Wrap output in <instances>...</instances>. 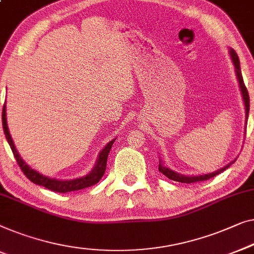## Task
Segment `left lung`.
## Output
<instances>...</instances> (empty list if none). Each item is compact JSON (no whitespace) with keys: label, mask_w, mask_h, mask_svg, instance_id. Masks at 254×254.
<instances>
[{"label":"left lung","mask_w":254,"mask_h":254,"mask_svg":"<svg viewBox=\"0 0 254 254\" xmlns=\"http://www.w3.org/2000/svg\"><path fill=\"white\" fill-rule=\"evenodd\" d=\"M230 56H231V60H233V63L235 65V71H236V74H237V79H238V82H240V88H241V91H242V95H243V100H244V104H245V111H246V119H248L249 117V110H250V97H249V93H248V89H246L244 81H243V76H242V72H241V66H240V60H238V56L236 54V51L234 49H230ZM235 161V160H234ZM233 161V163H234ZM228 164L227 166H225L221 170L216 171L214 173H209V174H205V175H199V176H186V175H182V174H179V173H175L173 172L170 168L165 167L161 165V163H159V166H158V170H159L160 173H163L165 176H167L170 180H173V181H176V182H181V183H194V182H200V181H206V180L211 179V178H214L215 175L220 174V173H222L223 171H226L228 167L230 166L231 164Z\"/></svg>","instance_id":"obj_1"}]
</instances>
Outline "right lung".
I'll return each mask as SVG.
<instances>
[{"label": "right lung", "mask_w": 254, "mask_h": 254, "mask_svg": "<svg viewBox=\"0 0 254 254\" xmlns=\"http://www.w3.org/2000/svg\"><path fill=\"white\" fill-rule=\"evenodd\" d=\"M2 125H3V130H4L6 141H8L10 148H11V150H12V153H13L14 158H16L18 165H19L20 170L23 171L25 175H26V178L29 180V181L35 183V185L42 186L51 191H55V192H61V193L69 192V191L81 190L84 188H88V187L96 185V183L102 179V176L104 175L105 170H106V161H108L110 150H111V148H112L113 142L116 141V139H113V141L108 143V145H106L105 148L102 150L100 153V157H98V159H97V163H96V165H95L94 170L91 171L89 174L83 176V178H80V179L68 180V181H60V180L49 179V178H47V176L41 175L39 172L32 170V168L29 167L23 159H21L19 153L17 152L16 148H14L13 141H12V138H11L10 133H9V128H8V124H6V117H5V104L3 105Z\"/></svg>", "instance_id": "1"}]
</instances>
